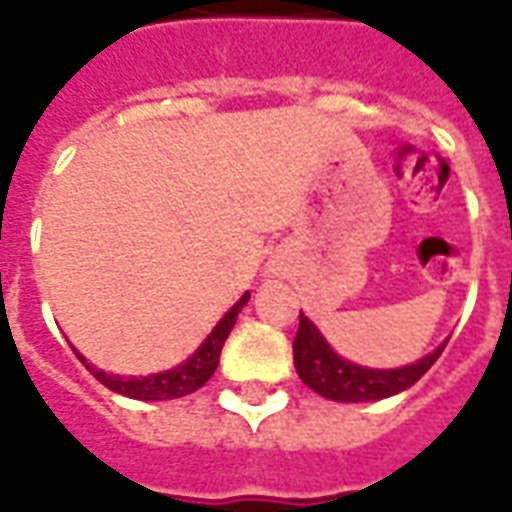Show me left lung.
I'll list each match as a JSON object with an SVG mask.
<instances>
[{
  "mask_svg": "<svg viewBox=\"0 0 512 512\" xmlns=\"http://www.w3.org/2000/svg\"><path fill=\"white\" fill-rule=\"evenodd\" d=\"M445 344H439L437 350L410 366L369 369V366H358V363L336 355L331 344L325 342L320 328L301 312V323H298V333L293 339V358L295 372L314 393H320L323 399L358 404V401L388 399V396L412 388L434 366V361L445 350Z\"/></svg>",
  "mask_w": 512,
  "mask_h": 512,
  "instance_id": "left-lung-1",
  "label": "left lung"
}]
</instances>
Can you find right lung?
I'll return each instance as SVG.
<instances>
[{
  "label": "right lung",
  "instance_id": "right-lung-1",
  "mask_svg": "<svg viewBox=\"0 0 512 512\" xmlns=\"http://www.w3.org/2000/svg\"><path fill=\"white\" fill-rule=\"evenodd\" d=\"M249 301V293H244L238 298L233 309L214 325V331L208 333L206 342L200 344L198 350L189 355L187 361L179 363V366H173L168 372L160 374H149V377H119V374H108L92 366V363H86L81 352H75L81 363H86V369L97 377V380L105 385V388H111L113 393H119V396H127V399H138V401H168V399H181V396H189L192 391H198L203 388L208 380H211V374L217 372L219 366V355H222V347H225V339L233 331V325H236L238 312L244 309V304Z\"/></svg>",
  "mask_w": 512,
  "mask_h": 512
}]
</instances>
